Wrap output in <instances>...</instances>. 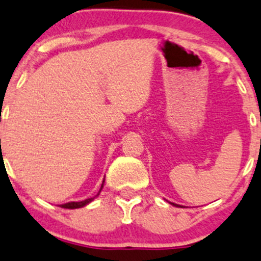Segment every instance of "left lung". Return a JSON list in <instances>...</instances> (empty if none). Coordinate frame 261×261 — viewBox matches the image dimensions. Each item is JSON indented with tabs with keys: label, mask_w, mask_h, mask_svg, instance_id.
<instances>
[{
	"label": "left lung",
	"mask_w": 261,
	"mask_h": 261,
	"mask_svg": "<svg viewBox=\"0 0 261 261\" xmlns=\"http://www.w3.org/2000/svg\"><path fill=\"white\" fill-rule=\"evenodd\" d=\"M172 205H174V206H179V205H176V204H174V202H171Z\"/></svg>",
	"instance_id": "1"
}]
</instances>
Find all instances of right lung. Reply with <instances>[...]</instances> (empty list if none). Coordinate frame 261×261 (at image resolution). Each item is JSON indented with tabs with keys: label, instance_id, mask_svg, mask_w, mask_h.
Here are the masks:
<instances>
[{
	"label": "right lung",
	"instance_id": "obj_1",
	"mask_svg": "<svg viewBox=\"0 0 261 261\" xmlns=\"http://www.w3.org/2000/svg\"><path fill=\"white\" fill-rule=\"evenodd\" d=\"M103 182H105V180L102 181V185H101L100 191L102 190ZM100 191H98V194H100ZM98 194H97V195H98ZM97 195H96V196H97ZM96 196L90 197V199H86V200H82V201H71V202H67V204H62L61 207H64V209H79V207H82V206H85V205L90 204V202H91Z\"/></svg>",
	"mask_w": 261,
	"mask_h": 261
}]
</instances>
